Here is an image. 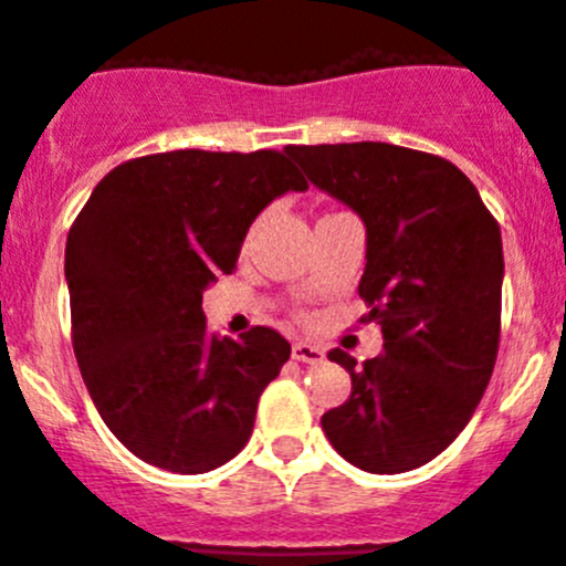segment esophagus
Returning a JSON list of instances; mask_svg holds the SVG:
<instances>
[{
    "label": "esophagus",
    "mask_w": 566,
    "mask_h": 566,
    "mask_svg": "<svg viewBox=\"0 0 566 566\" xmlns=\"http://www.w3.org/2000/svg\"><path fill=\"white\" fill-rule=\"evenodd\" d=\"M293 359L306 361V365H321V361L326 359V350L310 343H293Z\"/></svg>",
    "instance_id": "obj_1"
}]
</instances>
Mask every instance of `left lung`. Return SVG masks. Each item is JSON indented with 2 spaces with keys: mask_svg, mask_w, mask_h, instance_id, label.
<instances>
[{
  "mask_svg": "<svg viewBox=\"0 0 566 566\" xmlns=\"http://www.w3.org/2000/svg\"><path fill=\"white\" fill-rule=\"evenodd\" d=\"M315 188L365 223L361 321L384 354L356 365L350 395L321 417L334 451L395 475L440 457L470 422L501 343V227L453 163L392 144L287 146Z\"/></svg>",
  "mask_w": 566,
  "mask_h": 566,
  "instance_id": "obj_1",
  "label": "left lung"
}]
</instances>
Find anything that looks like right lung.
Masks as SVG:
<instances>
[{
    "mask_svg": "<svg viewBox=\"0 0 566 566\" xmlns=\"http://www.w3.org/2000/svg\"><path fill=\"white\" fill-rule=\"evenodd\" d=\"M306 179L282 151L137 157L93 188L65 243L71 343L107 429L137 459L196 475L238 457L290 359L268 326L207 328L201 295L254 218Z\"/></svg>",
    "mask_w": 566,
    "mask_h": 566,
    "instance_id": "obj_1",
    "label": "right lung"
}]
</instances>
